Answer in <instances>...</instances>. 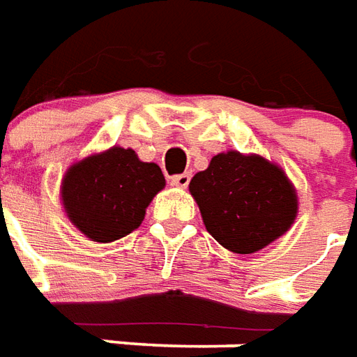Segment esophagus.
<instances>
[{"mask_svg": "<svg viewBox=\"0 0 357 357\" xmlns=\"http://www.w3.org/2000/svg\"><path fill=\"white\" fill-rule=\"evenodd\" d=\"M189 181H191V174H178V176H174L170 178V183L176 187H187L189 185Z\"/></svg>", "mask_w": 357, "mask_h": 357, "instance_id": "obj_1", "label": "esophagus"}]
</instances>
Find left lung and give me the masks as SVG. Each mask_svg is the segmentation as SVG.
Masks as SVG:
<instances>
[{
	"label": "left lung",
	"mask_w": 357,
	"mask_h": 357,
	"mask_svg": "<svg viewBox=\"0 0 357 357\" xmlns=\"http://www.w3.org/2000/svg\"><path fill=\"white\" fill-rule=\"evenodd\" d=\"M189 191L206 231L222 248L249 255L290 230L298 195L280 166L259 154L228 151L197 172Z\"/></svg>",
	"instance_id": "8db88e82"
}]
</instances>
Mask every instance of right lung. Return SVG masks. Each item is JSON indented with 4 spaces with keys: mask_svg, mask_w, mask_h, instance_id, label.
Here are the masks:
<instances>
[{
    "mask_svg": "<svg viewBox=\"0 0 357 357\" xmlns=\"http://www.w3.org/2000/svg\"><path fill=\"white\" fill-rule=\"evenodd\" d=\"M166 179L154 162L139 160L133 149L112 146L75 162L61 181L67 218L86 238L109 243L141 226Z\"/></svg>",
    "mask_w": 357,
    "mask_h": 357,
    "instance_id": "1",
    "label": "right lung"
}]
</instances>
